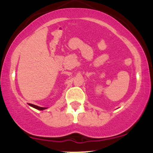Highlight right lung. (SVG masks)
<instances>
[{
  "mask_svg": "<svg viewBox=\"0 0 153 153\" xmlns=\"http://www.w3.org/2000/svg\"><path fill=\"white\" fill-rule=\"evenodd\" d=\"M29 105H30V106H31L34 107V108H36V109H38V110H44V109H45V108H45V107H40V106H36V105H34V104H31V103H29Z\"/></svg>",
  "mask_w": 153,
  "mask_h": 153,
  "instance_id": "add662e5",
  "label": "right lung"
}]
</instances>
